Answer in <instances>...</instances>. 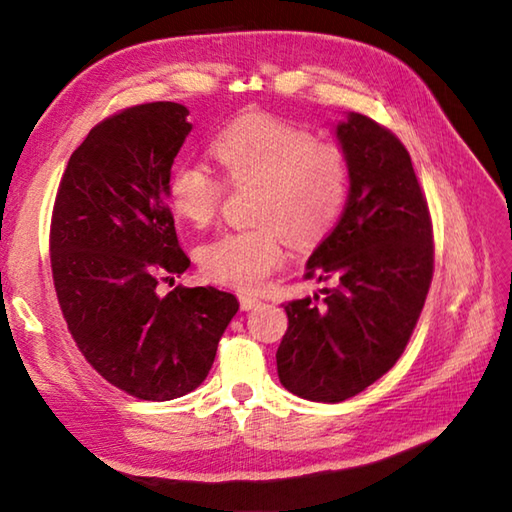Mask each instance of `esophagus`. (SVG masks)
<instances>
[{"label":"esophagus","mask_w":512,"mask_h":512,"mask_svg":"<svg viewBox=\"0 0 512 512\" xmlns=\"http://www.w3.org/2000/svg\"><path fill=\"white\" fill-rule=\"evenodd\" d=\"M239 305H241V309L248 311V309H253V307H257V305H262V300L255 298V296H248V293H241V296H239Z\"/></svg>","instance_id":"esophagus-1"}]
</instances>
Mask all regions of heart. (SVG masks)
Instances as JSON below:
<instances>
[{"label":"heart","mask_w":512,"mask_h":512,"mask_svg":"<svg viewBox=\"0 0 512 512\" xmlns=\"http://www.w3.org/2000/svg\"><path fill=\"white\" fill-rule=\"evenodd\" d=\"M212 153L225 183L257 187L250 210L257 225L216 237L201 248L198 262L214 282L259 291L284 262V237L314 244L339 221L350 194V158L341 144L266 115L225 128ZM225 183L205 164L178 162L167 176V201L180 219L205 228L221 210Z\"/></svg>","instance_id":"1"}]
</instances>
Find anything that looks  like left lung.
Returning a JSON list of instances; mask_svg holds the SVG:
<instances>
[{
    "mask_svg": "<svg viewBox=\"0 0 512 512\" xmlns=\"http://www.w3.org/2000/svg\"><path fill=\"white\" fill-rule=\"evenodd\" d=\"M350 194L305 277L339 282L284 305L277 375L293 395L336 404L366 391L409 343L433 277V225L411 155L397 135L352 112L336 126Z\"/></svg>",
    "mask_w": 512,
    "mask_h": 512,
    "instance_id": "1",
    "label": "left lung"
}]
</instances>
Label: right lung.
I'll list each match as a JSON object with an SVG mask.
<instances>
[{
	"label": "right lung",
	"instance_id": "right-lung-1",
	"mask_svg": "<svg viewBox=\"0 0 512 512\" xmlns=\"http://www.w3.org/2000/svg\"><path fill=\"white\" fill-rule=\"evenodd\" d=\"M187 115L153 101L99 121L69 158L51 212V275L76 348L108 384L149 402L201 384L239 309L214 287L158 293L189 266L167 205Z\"/></svg>",
	"mask_w": 512,
	"mask_h": 512
}]
</instances>
